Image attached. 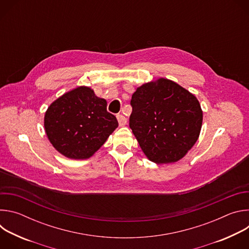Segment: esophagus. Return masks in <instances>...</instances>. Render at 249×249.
Returning <instances> with one entry per match:
<instances>
[{
    "instance_id": "esophagus-1",
    "label": "esophagus",
    "mask_w": 249,
    "mask_h": 249,
    "mask_svg": "<svg viewBox=\"0 0 249 249\" xmlns=\"http://www.w3.org/2000/svg\"><path fill=\"white\" fill-rule=\"evenodd\" d=\"M116 117H117V120H118V123H119L120 126H125V125H126V123H127V118H126L124 115L118 114Z\"/></svg>"
}]
</instances>
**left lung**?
<instances>
[{"label":"left lung","instance_id":"left-lung-1","mask_svg":"<svg viewBox=\"0 0 249 249\" xmlns=\"http://www.w3.org/2000/svg\"><path fill=\"white\" fill-rule=\"evenodd\" d=\"M129 126L150 160L182 159L199 137L203 112L198 99L176 83L160 79L137 89Z\"/></svg>","mask_w":249,"mask_h":249}]
</instances>
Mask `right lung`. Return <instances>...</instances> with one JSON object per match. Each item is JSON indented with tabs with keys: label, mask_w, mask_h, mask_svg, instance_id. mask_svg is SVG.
<instances>
[{
	"label": "right lung",
	"mask_w": 249,
	"mask_h": 249,
	"mask_svg": "<svg viewBox=\"0 0 249 249\" xmlns=\"http://www.w3.org/2000/svg\"><path fill=\"white\" fill-rule=\"evenodd\" d=\"M107 102L93 90L79 87L55 100L46 111L44 127L54 148L69 159L91 157L118 127Z\"/></svg>",
	"instance_id": "add662e5"
}]
</instances>
